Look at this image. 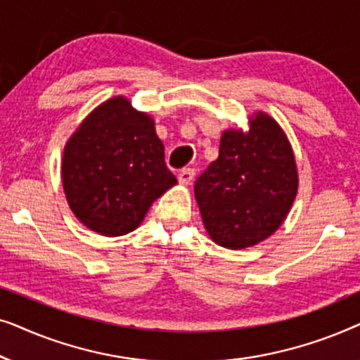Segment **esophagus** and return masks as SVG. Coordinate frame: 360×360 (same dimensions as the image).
<instances>
[{"label": "esophagus", "instance_id": "esophagus-1", "mask_svg": "<svg viewBox=\"0 0 360 360\" xmlns=\"http://www.w3.org/2000/svg\"><path fill=\"white\" fill-rule=\"evenodd\" d=\"M195 179V169H184L179 174V181L181 185H190Z\"/></svg>", "mask_w": 360, "mask_h": 360}]
</instances>
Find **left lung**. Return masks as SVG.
Segmentation results:
<instances>
[{
	"label": "left lung",
	"mask_w": 360,
	"mask_h": 360,
	"mask_svg": "<svg viewBox=\"0 0 360 360\" xmlns=\"http://www.w3.org/2000/svg\"><path fill=\"white\" fill-rule=\"evenodd\" d=\"M297 191L292 146L265 112L249 121L248 132L224 131L218 159L195 181L205 229L216 244L234 250L272 236L287 218Z\"/></svg>",
	"instance_id": "8db88e82"
}]
</instances>
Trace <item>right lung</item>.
<instances>
[{"label":"right lung","instance_id":"add662e5","mask_svg":"<svg viewBox=\"0 0 360 360\" xmlns=\"http://www.w3.org/2000/svg\"><path fill=\"white\" fill-rule=\"evenodd\" d=\"M62 184L88 229L115 238L134 231L176 179L165 165L154 120L124 96L101 103L68 139Z\"/></svg>","mask_w":360,"mask_h":360}]
</instances>
